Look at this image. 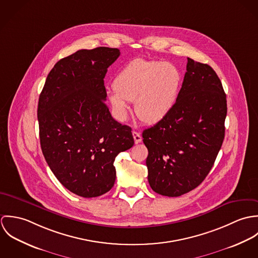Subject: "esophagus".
Wrapping results in <instances>:
<instances>
[{
  "instance_id": "obj_1",
  "label": "esophagus",
  "mask_w": 258,
  "mask_h": 258,
  "mask_svg": "<svg viewBox=\"0 0 258 258\" xmlns=\"http://www.w3.org/2000/svg\"><path fill=\"white\" fill-rule=\"evenodd\" d=\"M132 135L134 137V141H135V144H139L142 142V136L140 135V133L136 132V131H133L132 132Z\"/></svg>"
}]
</instances>
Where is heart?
<instances>
[{"label": "heart", "instance_id": "obj_1", "mask_svg": "<svg viewBox=\"0 0 258 258\" xmlns=\"http://www.w3.org/2000/svg\"><path fill=\"white\" fill-rule=\"evenodd\" d=\"M182 74L167 61L137 58L115 76L108 101L118 120H124L128 102H134L137 117L146 124L164 120L174 109L180 94Z\"/></svg>", "mask_w": 258, "mask_h": 258}]
</instances>
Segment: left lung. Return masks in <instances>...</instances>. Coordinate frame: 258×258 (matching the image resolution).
Instances as JSON below:
<instances>
[{"label": "left lung", "mask_w": 258, "mask_h": 258, "mask_svg": "<svg viewBox=\"0 0 258 258\" xmlns=\"http://www.w3.org/2000/svg\"><path fill=\"white\" fill-rule=\"evenodd\" d=\"M226 95L207 63L187 57L178 101L161 122L143 131L148 181L154 191L180 197L201 184L224 139Z\"/></svg>", "instance_id": "obj_1"}]
</instances>
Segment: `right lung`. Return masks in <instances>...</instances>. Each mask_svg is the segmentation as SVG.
Returning a JSON list of instances; mask_svg holds the SVG:
<instances>
[{
	"instance_id": "right-lung-1",
	"label": "right lung",
	"mask_w": 258,
	"mask_h": 258,
	"mask_svg": "<svg viewBox=\"0 0 258 258\" xmlns=\"http://www.w3.org/2000/svg\"><path fill=\"white\" fill-rule=\"evenodd\" d=\"M120 50L80 49L55 63L37 106L40 147L53 175L82 198L114 185L116 156L134 145L131 128L115 121L106 103L104 77Z\"/></svg>"
}]
</instances>
